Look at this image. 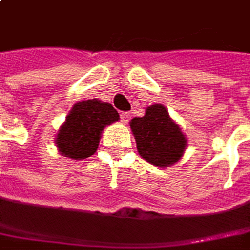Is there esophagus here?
<instances>
[{
  "mask_svg": "<svg viewBox=\"0 0 250 250\" xmlns=\"http://www.w3.org/2000/svg\"><path fill=\"white\" fill-rule=\"evenodd\" d=\"M120 117H121V121H122V122H125V124H126V122H129V120L132 118V114H130L129 111H122L121 115H120Z\"/></svg>",
  "mask_w": 250,
  "mask_h": 250,
  "instance_id": "1",
  "label": "esophagus"
}]
</instances>
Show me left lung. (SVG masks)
Segmentation results:
<instances>
[{
	"instance_id": "8db88e82",
	"label": "left lung",
	"mask_w": 250,
	"mask_h": 250,
	"mask_svg": "<svg viewBox=\"0 0 250 250\" xmlns=\"http://www.w3.org/2000/svg\"><path fill=\"white\" fill-rule=\"evenodd\" d=\"M137 151L149 163L167 167L181 159L187 147V139L181 128L168 117L162 104L149 106L144 117L130 121Z\"/></svg>"
}]
</instances>
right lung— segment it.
Returning <instances> with one entry per match:
<instances>
[{"label":"right lung","instance_id":"right-lung-1","mask_svg":"<svg viewBox=\"0 0 250 250\" xmlns=\"http://www.w3.org/2000/svg\"><path fill=\"white\" fill-rule=\"evenodd\" d=\"M118 120L120 115L110 103L98 99L76 103L57 135V147L70 159H85L95 154L104 126Z\"/></svg>","mask_w":250,"mask_h":250}]
</instances>
